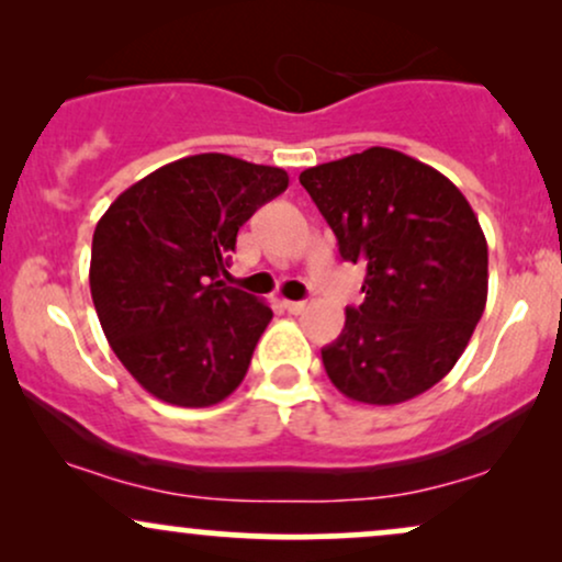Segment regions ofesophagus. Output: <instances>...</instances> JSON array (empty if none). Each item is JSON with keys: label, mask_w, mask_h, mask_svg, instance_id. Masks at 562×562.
<instances>
[{"label": "esophagus", "mask_w": 562, "mask_h": 562, "mask_svg": "<svg viewBox=\"0 0 562 562\" xmlns=\"http://www.w3.org/2000/svg\"><path fill=\"white\" fill-rule=\"evenodd\" d=\"M282 306H285L288 314H303V312H306V303H303V301H282Z\"/></svg>", "instance_id": "esophagus-1"}]
</instances>
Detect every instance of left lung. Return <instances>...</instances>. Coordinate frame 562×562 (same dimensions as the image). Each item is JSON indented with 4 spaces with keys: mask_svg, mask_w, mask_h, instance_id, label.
I'll use <instances>...</instances> for the list:
<instances>
[{
    "mask_svg": "<svg viewBox=\"0 0 562 562\" xmlns=\"http://www.w3.org/2000/svg\"><path fill=\"white\" fill-rule=\"evenodd\" d=\"M301 184L340 256L367 267L364 301L346 308L344 333L322 348L327 378L375 406L434 389L486 308L488 248L465 195L391 147L312 166Z\"/></svg>",
    "mask_w": 562,
    "mask_h": 562,
    "instance_id": "1",
    "label": "left lung"
}]
</instances>
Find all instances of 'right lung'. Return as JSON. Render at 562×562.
Instances as JSON below:
<instances>
[{
  "mask_svg": "<svg viewBox=\"0 0 562 562\" xmlns=\"http://www.w3.org/2000/svg\"><path fill=\"white\" fill-rule=\"evenodd\" d=\"M285 190L277 166L200 153L147 173L97 222V317L128 375L160 402L211 406L243 383L272 308L218 277L243 224Z\"/></svg>",
  "mask_w": 562,
  "mask_h": 562,
  "instance_id": "add662e5",
  "label": "right lung"
}]
</instances>
